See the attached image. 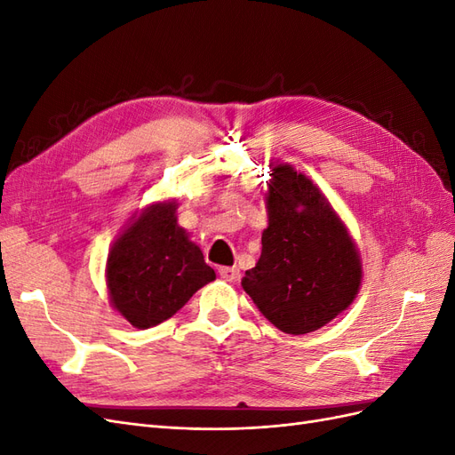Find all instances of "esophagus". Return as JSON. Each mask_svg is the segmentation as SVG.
<instances>
[{"mask_svg":"<svg viewBox=\"0 0 455 455\" xmlns=\"http://www.w3.org/2000/svg\"><path fill=\"white\" fill-rule=\"evenodd\" d=\"M218 273H220V277L229 281V283H235V281L239 279V269H237V267H228V266H224V267L218 269Z\"/></svg>","mask_w":455,"mask_h":455,"instance_id":"34e87169","label":"esophagus"}]
</instances>
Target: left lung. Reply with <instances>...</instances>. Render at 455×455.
<instances>
[{"mask_svg":"<svg viewBox=\"0 0 455 455\" xmlns=\"http://www.w3.org/2000/svg\"><path fill=\"white\" fill-rule=\"evenodd\" d=\"M261 254L241 281L266 319L307 334L346 311L361 291L363 259L346 222L309 176L269 163Z\"/></svg>","mask_w":455,"mask_h":455,"instance_id":"obj_1","label":"left lung"}]
</instances>
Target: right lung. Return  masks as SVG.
Returning <instances> with one entry per match:
<instances>
[{"mask_svg": "<svg viewBox=\"0 0 455 455\" xmlns=\"http://www.w3.org/2000/svg\"><path fill=\"white\" fill-rule=\"evenodd\" d=\"M176 211V199L144 206L109 246V306L134 328L146 330L171 319L199 288L216 279L199 246L178 226Z\"/></svg>", "mask_w": 455, "mask_h": 455, "instance_id": "obj_1", "label": "right lung"}]
</instances>
